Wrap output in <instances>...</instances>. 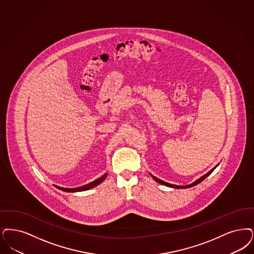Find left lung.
Returning a JSON list of instances; mask_svg holds the SVG:
<instances>
[{"label": "left lung", "instance_id": "obj_1", "mask_svg": "<svg viewBox=\"0 0 254 254\" xmlns=\"http://www.w3.org/2000/svg\"><path fill=\"white\" fill-rule=\"evenodd\" d=\"M218 165V164H217ZM217 165L215 166V167H213L212 170H210L209 172L207 173V174H205L204 176L202 177H200L198 180H196L195 182H193V183H191V184H189V185H185V186H180V185H175V184H171V183H166V182H163L162 180H160V179H158V178H156L155 176H152L153 179L157 182V183H161V184H163V185H165V186H168V187H171V188H176V189H184V188H190V187H193L194 185H196V184H198L199 183H201L203 180H205L211 173L213 172V170L217 167Z\"/></svg>", "mask_w": 254, "mask_h": 254}]
</instances>
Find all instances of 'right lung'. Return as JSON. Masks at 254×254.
Here are the masks:
<instances>
[{
	"instance_id": "right-lung-1",
	"label": "right lung",
	"mask_w": 254,
	"mask_h": 254,
	"mask_svg": "<svg viewBox=\"0 0 254 254\" xmlns=\"http://www.w3.org/2000/svg\"><path fill=\"white\" fill-rule=\"evenodd\" d=\"M107 175L108 174H105V175H103L102 177H100L99 179H97V180H95V181H93V182H91V183H88V184H86V185H84V186H80V187H76V188H63V187H60V186H57V185H55V187H57L58 189H60L61 191H64V192H69V193H74V192H82V191H87V190H90L91 188H93V187H95V186H97L98 184H100V183L107 178Z\"/></svg>"
}]
</instances>
